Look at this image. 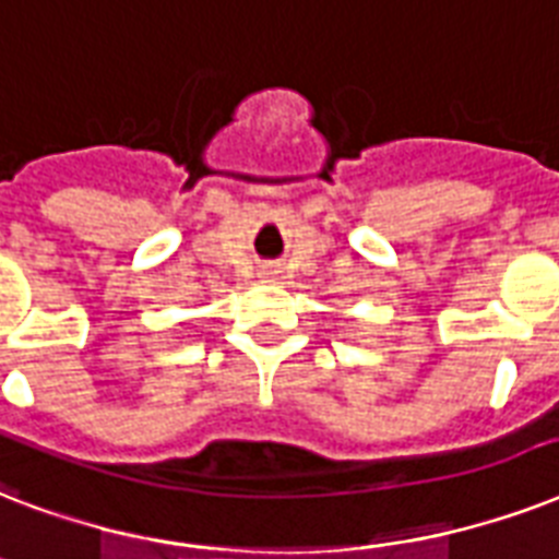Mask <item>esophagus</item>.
Instances as JSON below:
<instances>
[{
  "instance_id": "obj_1",
  "label": "esophagus",
  "mask_w": 559,
  "mask_h": 559,
  "mask_svg": "<svg viewBox=\"0 0 559 559\" xmlns=\"http://www.w3.org/2000/svg\"><path fill=\"white\" fill-rule=\"evenodd\" d=\"M262 280H265V283H276V280H280V271H276V267H262Z\"/></svg>"
}]
</instances>
